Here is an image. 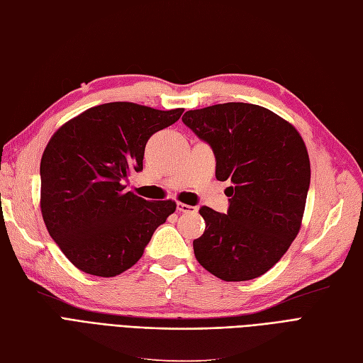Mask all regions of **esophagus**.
Wrapping results in <instances>:
<instances>
[{"label":"esophagus","mask_w":363,"mask_h":363,"mask_svg":"<svg viewBox=\"0 0 363 363\" xmlns=\"http://www.w3.org/2000/svg\"><path fill=\"white\" fill-rule=\"evenodd\" d=\"M177 209L179 213H190V211H194V206H190V205H186V203H182V202H179L178 203V206H177Z\"/></svg>","instance_id":"esophagus-1"}]
</instances>
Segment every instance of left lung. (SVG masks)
I'll return each instance as SVG.
<instances>
[{"instance_id":"1","label":"left lung","mask_w":363,"mask_h":363,"mask_svg":"<svg viewBox=\"0 0 363 363\" xmlns=\"http://www.w3.org/2000/svg\"><path fill=\"white\" fill-rule=\"evenodd\" d=\"M182 122L211 145L216 178L229 181V209L202 206L205 232L193 241L205 270L226 282L259 277L282 258L301 228L311 161L296 126L255 104L190 110Z\"/></svg>"}]
</instances>
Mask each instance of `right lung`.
Wrapping results in <instances>:
<instances>
[{
  "label": "right lung",
  "instance_id": "right-lung-1",
  "mask_svg": "<svg viewBox=\"0 0 363 363\" xmlns=\"http://www.w3.org/2000/svg\"><path fill=\"white\" fill-rule=\"evenodd\" d=\"M182 113L108 102L75 116L50 138L40 160V211L78 270L99 277L126 272L174 213V201H145L123 182L143 169L149 137Z\"/></svg>",
  "mask_w": 363,
  "mask_h": 363
}]
</instances>
